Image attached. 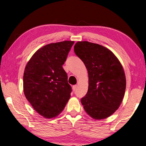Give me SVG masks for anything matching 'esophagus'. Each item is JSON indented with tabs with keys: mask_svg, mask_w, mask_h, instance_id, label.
<instances>
[{
	"mask_svg": "<svg viewBox=\"0 0 146 146\" xmlns=\"http://www.w3.org/2000/svg\"><path fill=\"white\" fill-rule=\"evenodd\" d=\"M77 88H78V86H77V85H74V86H73L72 89H73V91H74V92H75V91L76 90Z\"/></svg>",
	"mask_w": 146,
	"mask_h": 146,
	"instance_id": "1",
	"label": "esophagus"
}]
</instances>
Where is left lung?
Segmentation results:
<instances>
[{
    "label": "left lung",
    "mask_w": 146,
    "mask_h": 146,
    "mask_svg": "<svg viewBox=\"0 0 146 146\" xmlns=\"http://www.w3.org/2000/svg\"><path fill=\"white\" fill-rule=\"evenodd\" d=\"M74 52L88 70L89 86L81 99L86 113L94 119H104L119 109L126 90V77L119 59L99 44L78 41Z\"/></svg>",
    "instance_id": "8db88e82"
}]
</instances>
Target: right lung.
Listing matches in <instances>:
<instances>
[{
  "label": "right lung",
  "mask_w": 146,
  "mask_h": 146,
  "mask_svg": "<svg viewBox=\"0 0 146 146\" xmlns=\"http://www.w3.org/2000/svg\"><path fill=\"white\" fill-rule=\"evenodd\" d=\"M74 43L64 41L43 46L25 68V96L33 108L47 119L58 115L70 98L72 88L62 65Z\"/></svg>",
  "instance_id": "right-lung-1"
}]
</instances>
